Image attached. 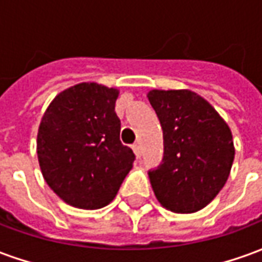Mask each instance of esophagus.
Returning <instances> with one entry per match:
<instances>
[{
  "instance_id": "esophagus-1",
  "label": "esophagus",
  "mask_w": 262,
  "mask_h": 262,
  "mask_svg": "<svg viewBox=\"0 0 262 262\" xmlns=\"http://www.w3.org/2000/svg\"><path fill=\"white\" fill-rule=\"evenodd\" d=\"M133 150H134V153H136L137 157L141 156V146H140V143H136V144H133Z\"/></svg>"
}]
</instances>
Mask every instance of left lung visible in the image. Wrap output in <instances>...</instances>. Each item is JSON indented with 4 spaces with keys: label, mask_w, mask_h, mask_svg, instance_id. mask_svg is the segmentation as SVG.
I'll return each mask as SVG.
<instances>
[{
    "label": "left lung",
    "mask_w": 262,
    "mask_h": 262,
    "mask_svg": "<svg viewBox=\"0 0 262 262\" xmlns=\"http://www.w3.org/2000/svg\"><path fill=\"white\" fill-rule=\"evenodd\" d=\"M163 129V163L148 178L160 206L195 213L222 191L235 159L232 131L204 97L191 90H150Z\"/></svg>",
    "instance_id": "left-lung-1"
}]
</instances>
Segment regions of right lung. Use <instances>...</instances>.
<instances>
[{
    "instance_id": "right-lung-1",
    "label": "right lung",
    "mask_w": 262,
    "mask_h": 262,
    "mask_svg": "<svg viewBox=\"0 0 262 262\" xmlns=\"http://www.w3.org/2000/svg\"><path fill=\"white\" fill-rule=\"evenodd\" d=\"M118 96L115 87L80 83L58 93L42 116L39 166L49 188L70 206H107L133 169L136 156L119 140Z\"/></svg>"
}]
</instances>
